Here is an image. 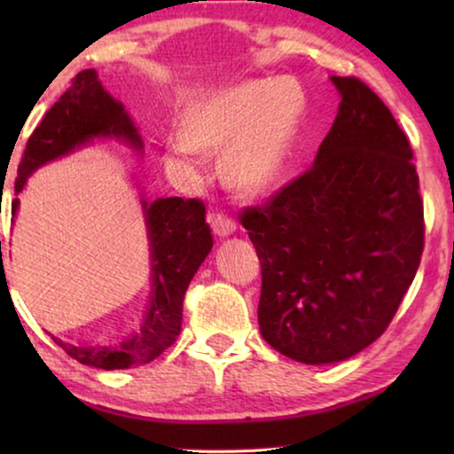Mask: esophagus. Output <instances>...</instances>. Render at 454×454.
Returning a JSON list of instances; mask_svg holds the SVG:
<instances>
[{
	"label": "esophagus",
	"mask_w": 454,
	"mask_h": 454,
	"mask_svg": "<svg viewBox=\"0 0 454 454\" xmlns=\"http://www.w3.org/2000/svg\"><path fill=\"white\" fill-rule=\"evenodd\" d=\"M208 221H210V227H213V231L216 235H221V238L231 235L235 231V221L225 213H210Z\"/></svg>",
	"instance_id": "1"
}]
</instances>
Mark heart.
Instances as JSON below:
<instances>
[{"label": "heart", "mask_w": 454, "mask_h": 454, "mask_svg": "<svg viewBox=\"0 0 454 454\" xmlns=\"http://www.w3.org/2000/svg\"><path fill=\"white\" fill-rule=\"evenodd\" d=\"M303 107V90L291 78L221 90L185 111L169 153L196 165L202 148L225 151L227 182L244 194H262L281 177Z\"/></svg>", "instance_id": "heart-1"}]
</instances>
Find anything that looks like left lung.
I'll list each match as a JSON object with an SVG mask.
<instances>
[{"instance_id": "left-lung-1", "label": "left lung", "mask_w": 454, "mask_h": 454, "mask_svg": "<svg viewBox=\"0 0 454 454\" xmlns=\"http://www.w3.org/2000/svg\"><path fill=\"white\" fill-rule=\"evenodd\" d=\"M331 80L339 115L314 165L239 213L262 266L260 333L312 365L356 356L387 331L426 233L405 132L362 80Z\"/></svg>"}]
</instances>
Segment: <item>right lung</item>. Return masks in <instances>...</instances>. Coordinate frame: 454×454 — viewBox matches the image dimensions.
Instances as JSON below:
<instances>
[{"mask_svg":"<svg viewBox=\"0 0 454 454\" xmlns=\"http://www.w3.org/2000/svg\"><path fill=\"white\" fill-rule=\"evenodd\" d=\"M97 136H115L129 145L142 146L140 136L129 121L121 103L109 97L95 70H84L72 78V86L47 111L30 134L18 165L16 192L36 167L74 151ZM145 204L146 225L153 247V297L140 331L109 347H80L53 339L67 356L84 365L101 370H126L159 357L176 343L182 331L185 289L198 266L213 247V233L207 223V207L198 198H159ZM18 198L12 202L16 213Z\"/></svg>","mask_w":454,"mask_h":454,"instance_id":"add662e5","label":"right lung"}]
</instances>
